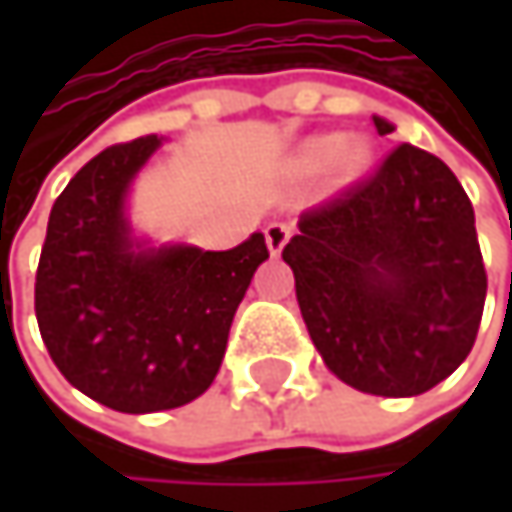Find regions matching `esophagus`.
<instances>
[{
	"mask_svg": "<svg viewBox=\"0 0 512 512\" xmlns=\"http://www.w3.org/2000/svg\"><path fill=\"white\" fill-rule=\"evenodd\" d=\"M263 234H266V246H269V252L278 257L281 255V249L287 246V240H290V234H293V231H290V225H284V222H272V225H266V231H263Z\"/></svg>",
	"mask_w": 512,
	"mask_h": 512,
	"instance_id": "obj_1",
	"label": "esophagus"
}]
</instances>
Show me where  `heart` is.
<instances>
[{
  "label": "heart",
  "mask_w": 512,
  "mask_h": 512,
  "mask_svg": "<svg viewBox=\"0 0 512 512\" xmlns=\"http://www.w3.org/2000/svg\"><path fill=\"white\" fill-rule=\"evenodd\" d=\"M299 162L308 171H326L329 165L338 162L347 174H356L367 162V148L358 142H347L344 133H323L302 145Z\"/></svg>",
  "instance_id": "b5f03b06"
}]
</instances>
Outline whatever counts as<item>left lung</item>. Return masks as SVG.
Wrapping results in <instances>:
<instances>
[{
	"instance_id": "1",
	"label": "left lung",
	"mask_w": 512,
	"mask_h": 512,
	"mask_svg": "<svg viewBox=\"0 0 512 512\" xmlns=\"http://www.w3.org/2000/svg\"><path fill=\"white\" fill-rule=\"evenodd\" d=\"M281 257L317 353L364 394H424L474 347L486 269L471 201L439 156L394 148L373 177L305 210Z\"/></svg>"
}]
</instances>
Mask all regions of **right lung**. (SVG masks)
<instances>
[{
  "label": "right lung",
  "mask_w": 512,
  "mask_h": 512,
  "mask_svg": "<svg viewBox=\"0 0 512 512\" xmlns=\"http://www.w3.org/2000/svg\"><path fill=\"white\" fill-rule=\"evenodd\" d=\"M162 145L142 136L85 162L55 198L35 278L41 338L64 379L130 415L201 397L225 358L234 314L269 257L263 234L228 252L151 246L127 195Z\"/></svg>",
  "instance_id": "right-lung-1"
}]
</instances>
